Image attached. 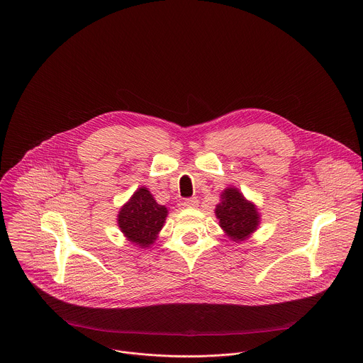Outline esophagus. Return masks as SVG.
I'll return each mask as SVG.
<instances>
[{"instance_id":"obj_1","label":"esophagus","mask_w":363,"mask_h":363,"mask_svg":"<svg viewBox=\"0 0 363 363\" xmlns=\"http://www.w3.org/2000/svg\"><path fill=\"white\" fill-rule=\"evenodd\" d=\"M182 205L185 208H196L198 206V199L196 198H186V199H184Z\"/></svg>"}]
</instances>
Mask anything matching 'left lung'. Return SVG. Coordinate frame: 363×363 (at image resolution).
Returning a JSON list of instances; mask_svg holds the SVG:
<instances>
[{
	"label": "left lung",
	"mask_w": 363,
	"mask_h": 363,
	"mask_svg": "<svg viewBox=\"0 0 363 363\" xmlns=\"http://www.w3.org/2000/svg\"><path fill=\"white\" fill-rule=\"evenodd\" d=\"M220 196L222 202L215 209L220 226L233 240H244L259 223L257 208L236 188L225 189Z\"/></svg>",
	"instance_id": "left-lung-1"
}]
</instances>
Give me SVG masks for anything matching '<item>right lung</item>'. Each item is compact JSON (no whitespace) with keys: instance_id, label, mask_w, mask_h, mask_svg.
I'll return each instance as SVG.
<instances>
[{"instance_id":"right-lung-1","label":"right lung","mask_w":363,"mask_h":363,"mask_svg":"<svg viewBox=\"0 0 363 363\" xmlns=\"http://www.w3.org/2000/svg\"><path fill=\"white\" fill-rule=\"evenodd\" d=\"M168 209L158 205L147 188H140L118 215V225L125 236L141 248L150 247L161 230Z\"/></svg>"}]
</instances>
